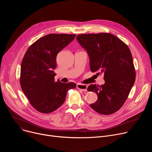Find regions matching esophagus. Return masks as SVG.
<instances>
[{
    "instance_id": "obj_1",
    "label": "esophagus",
    "mask_w": 152,
    "mask_h": 152,
    "mask_svg": "<svg viewBox=\"0 0 152 152\" xmlns=\"http://www.w3.org/2000/svg\"><path fill=\"white\" fill-rule=\"evenodd\" d=\"M77 88L79 90L83 91V92H86L87 91V86L86 85V84H77Z\"/></svg>"
}]
</instances>
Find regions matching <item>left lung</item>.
<instances>
[{"mask_svg": "<svg viewBox=\"0 0 152 152\" xmlns=\"http://www.w3.org/2000/svg\"><path fill=\"white\" fill-rule=\"evenodd\" d=\"M76 39L88 53L91 70L104 76V84H91L87 88L98 96L91 107L102 115L115 113L123 105L135 80L129 47L110 33L79 34Z\"/></svg>", "mask_w": 152, "mask_h": 152, "instance_id": "left-lung-1", "label": "left lung"}]
</instances>
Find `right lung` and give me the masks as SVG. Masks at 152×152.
<instances>
[{
	"mask_svg": "<svg viewBox=\"0 0 152 152\" xmlns=\"http://www.w3.org/2000/svg\"><path fill=\"white\" fill-rule=\"evenodd\" d=\"M76 34H50L39 39L23 58L20 85L30 104L42 113H50L62 105L73 83L55 81L57 55L75 38Z\"/></svg>",
	"mask_w": 152,
	"mask_h": 152,
	"instance_id": "add662e5",
	"label": "right lung"
}]
</instances>
